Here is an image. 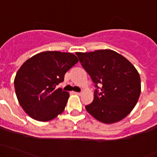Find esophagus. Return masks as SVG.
Returning a JSON list of instances; mask_svg holds the SVG:
<instances>
[{
	"label": "esophagus",
	"instance_id": "1",
	"mask_svg": "<svg viewBox=\"0 0 157 157\" xmlns=\"http://www.w3.org/2000/svg\"><path fill=\"white\" fill-rule=\"evenodd\" d=\"M74 94H76V95H80V94H81V93H79V92H74Z\"/></svg>",
	"mask_w": 157,
	"mask_h": 157
}]
</instances>
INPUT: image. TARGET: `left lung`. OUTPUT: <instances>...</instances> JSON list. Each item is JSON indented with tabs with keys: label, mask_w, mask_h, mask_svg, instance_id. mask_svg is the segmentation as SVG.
I'll list each match as a JSON object with an SVG mask.
<instances>
[{
	"label": "left lung",
	"mask_w": 157,
	"mask_h": 157,
	"mask_svg": "<svg viewBox=\"0 0 157 157\" xmlns=\"http://www.w3.org/2000/svg\"><path fill=\"white\" fill-rule=\"evenodd\" d=\"M76 55L96 87L93 102L85 107L86 111L105 124L125 118L140 94V77L134 65L109 49Z\"/></svg>",
	"instance_id": "left-lung-1"
}]
</instances>
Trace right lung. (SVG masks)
Returning <instances> with one entry per match:
<instances>
[{"label":"right lung","mask_w":157,"mask_h":157,"mask_svg":"<svg viewBox=\"0 0 157 157\" xmlns=\"http://www.w3.org/2000/svg\"><path fill=\"white\" fill-rule=\"evenodd\" d=\"M78 62L72 53L44 52L23 63L16 74L14 87L19 103L33 119L47 121L62 113L69 93L57 85Z\"/></svg>","instance_id":"add662e5"}]
</instances>
